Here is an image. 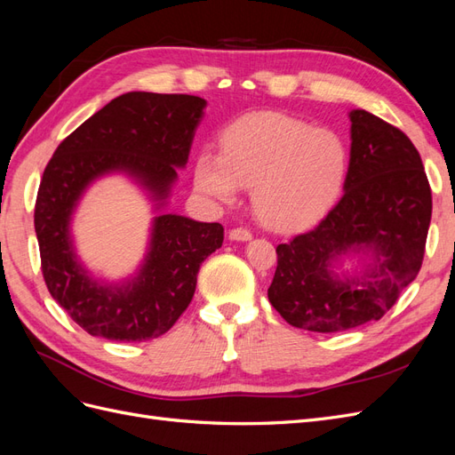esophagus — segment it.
Masks as SVG:
<instances>
[{"label": "esophagus", "mask_w": 455, "mask_h": 455, "mask_svg": "<svg viewBox=\"0 0 455 455\" xmlns=\"http://www.w3.org/2000/svg\"><path fill=\"white\" fill-rule=\"evenodd\" d=\"M229 239L231 241H249V239H252V233L246 228H233L229 231Z\"/></svg>", "instance_id": "1"}]
</instances>
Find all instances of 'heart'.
Wrapping results in <instances>:
<instances>
[{"mask_svg": "<svg viewBox=\"0 0 455 455\" xmlns=\"http://www.w3.org/2000/svg\"><path fill=\"white\" fill-rule=\"evenodd\" d=\"M341 136L283 114H254L229 125L220 156L201 154L196 186L233 201L237 186L254 188V209L266 224L294 229L315 222L339 196L347 174Z\"/></svg>", "mask_w": 455, "mask_h": 455, "instance_id": "1", "label": "heart"}]
</instances>
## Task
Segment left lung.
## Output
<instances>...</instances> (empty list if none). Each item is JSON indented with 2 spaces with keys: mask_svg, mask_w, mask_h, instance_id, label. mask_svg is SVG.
I'll return each instance as SVG.
<instances>
[{
  "mask_svg": "<svg viewBox=\"0 0 455 455\" xmlns=\"http://www.w3.org/2000/svg\"><path fill=\"white\" fill-rule=\"evenodd\" d=\"M351 159L343 196L313 229L277 246L267 298L283 319L311 332L379 321L423 264L433 197L419 151L391 123L351 112ZM366 248L375 267L341 283L334 257Z\"/></svg>",
  "mask_w": 455,
  "mask_h": 455,
  "instance_id": "1",
  "label": "left lung"
}]
</instances>
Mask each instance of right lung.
Returning <instances> with one entry per match:
<instances>
[{
    "instance_id": "obj_1",
    "label": "right lung",
    "mask_w": 455,
    "mask_h": 455,
    "mask_svg": "<svg viewBox=\"0 0 455 455\" xmlns=\"http://www.w3.org/2000/svg\"><path fill=\"white\" fill-rule=\"evenodd\" d=\"M204 106L191 94H121L68 134L47 163L34 209L41 273L51 296L91 336L146 341L169 332L194 298L204 258L222 246V224L161 214L139 277L108 288L87 277L68 235L81 191L104 172L127 171L157 199L167 197Z\"/></svg>"
}]
</instances>
